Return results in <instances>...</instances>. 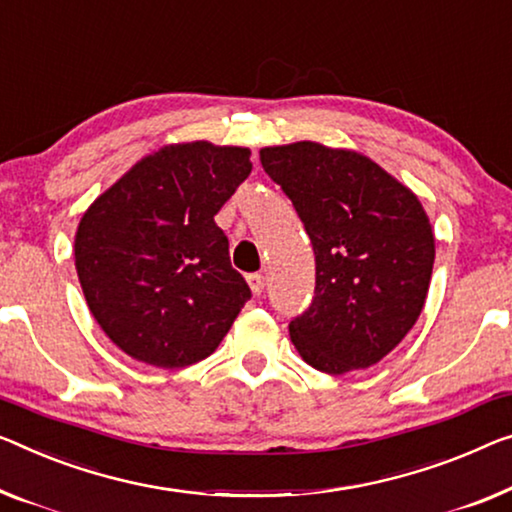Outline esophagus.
<instances>
[{
  "mask_svg": "<svg viewBox=\"0 0 512 512\" xmlns=\"http://www.w3.org/2000/svg\"><path fill=\"white\" fill-rule=\"evenodd\" d=\"M246 280H248V285H250V289H253L255 296L264 292V276H262V273H248Z\"/></svg>",
  "mask_w": 512,
  "mask_h": 512,
  "instance_id": "34e87169",
  "label": "esophagus"
}]
</instances>
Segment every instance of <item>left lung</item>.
Returning a JSON list of instances; mask_svg holds the SVG:
<instances>
[{"mask_svg": "<svg viewBox=\"0 0 512 512\" xmlns=\"http://www.w3.org/2000/svg\"><path fill=\"white\" fill-rule=\"evenodd\" d=\"M315 250V296L289 322L303 361L345 375L400 345L421 315L434 234L418 197L356 151L296 142L259 151Z\"/></svg>", "mask_w": 512, "mask_h": 512, "instance_id": "1", "label": "left lung"}]
</instances>
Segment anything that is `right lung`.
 Wrapping results in <instances>:
<instances>
[{
    "label": "right lung",
    "instance_id": "add662e5",
    "mask_svg": "<svg viewBox=\"0 0 512 512\" xmlns=\"http://www.w3.org/2000/svg\"><path fill=\"white\" fill-rule=\"evenodd\" d=\"M250 170L248 149L170 144L82 216L75 269L91 315L121 352L170 370L216 352L250 287L213 216Z\"/></svg>",
    "mask_w": 512,
    "mask_h": 512
}]
</instances>
